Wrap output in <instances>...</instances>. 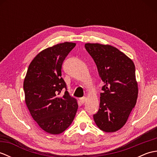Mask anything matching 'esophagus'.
<instances>
[{
	"mask_svg": "<svg viewBox=\"0 0 157 157\" xmlns=\"http://www.w3.org/2000/svg\"><path fill=\"white\" fill-rule=\"evenodd\" d=\"M79 101H80L81 103H82V104H84V103L86 102V97H82L81 98H79Z\"/></svg>",
	"mask_w": 157,
	"mask_h": 157,
	"instance_id": "1",
	"label": "esophagus"
}]
</instances>
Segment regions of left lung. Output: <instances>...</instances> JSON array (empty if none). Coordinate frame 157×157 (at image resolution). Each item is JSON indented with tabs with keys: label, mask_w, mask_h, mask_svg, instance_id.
<instances>
[{
	"label": "left lung",
	"mask_w": 157,
	"mask_h": 157,
	"mask_svg": "<svg viewBox=\"0 0 157 157\" xmlns=\"http://www.w3.org/2000/svg\"><path fill=\"white\" fill-rule=\"evenodd\" d=\"M105 85L98 112L93 115L96 125L105 132H115L125 124L136 104L138 88L134 62L111 45L86 43Z\"/></svg>",
	"instance_id": "8db88e82"
}]
</instances>
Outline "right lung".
Segmentation results:
<instances>
[{"label":"right lung","instance_id":"add662e5","mask_svg":"<svg viewBox=\"0 0 157 157\" xmlns=\"http://www.w3.org/2000/svg\"><path fill=\"white\" fill-rule=\"evenodd\" d=\"M75 43L65 42L43 50L29 65L23 82L25 101L38 125L51 134H61L71 124L78 105L61 77L63 63ZM66 89L63 96L62 89Z\"/></svg>","mask_w":157,"mask_h":157}]
</instances>
